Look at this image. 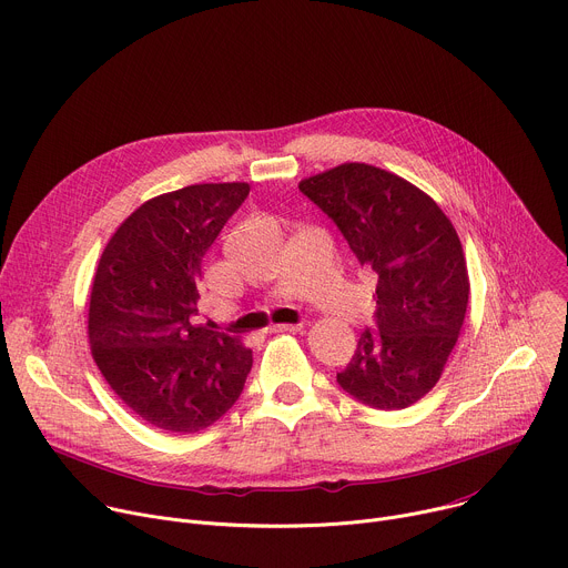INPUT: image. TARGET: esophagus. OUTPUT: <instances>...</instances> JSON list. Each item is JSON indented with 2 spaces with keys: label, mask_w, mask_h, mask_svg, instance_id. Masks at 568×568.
<instances>
[{
  "label": "esophagus",
  "mask_w": 568,
  "mask_h": 568,
  "mask_svg": "<svg viewBox=\"0 0 568 568\" xmlns=\"http://www.w3.org/2000/svg\"><path fill=\"white\" fill-rule=\"evenodd\" d=\"M302 329V325L297 323V325H271L266 332H271V334H284V332H300Z\"/></svg>",
  "instance_id": "1"
}]
</instances>
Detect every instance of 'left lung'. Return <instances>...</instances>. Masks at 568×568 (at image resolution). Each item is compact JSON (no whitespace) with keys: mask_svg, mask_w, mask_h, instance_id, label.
Here are the masks:
<instances>
[{"mask_svg":"<svg viewBox=\"0 0 568 568\" xmlns=\"http://www.w3.org/2000/svg\"><path fill=\"white\" fill-rule=\"evenodd\" d=\"M300 192L376 275L374 329L336 382L379 410L415 404L437 384L465 323L469 275L456 227L422 189L363 162L311 175Z\"/></svg>","mask_w":568,"mask_h":568,"instance_id":"obj_1","label":"left lung"}]
</instances>
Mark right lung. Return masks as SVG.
Listing matches in <instances>:
<instances>
[{
  "mask_svg": "<svg viewBox=\"0 0 568 568\" xmlns=\"http://www.w3.org/2000/svg\"><path fill=\"white\" fill-rule=\"evenodd\" d=\"M247 194V182H207L151 199L99 260L92 356L119 399L162 430H203L243 393L252 349L194 316L203 257Z\"/></svg>",
  "mask_w": 568,
  "mask_h": 568,
  "instance_id": "right-lung-1",
  "label": "right lung"
}]
</instances>
